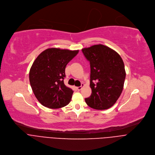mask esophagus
<instances>
[{
    "label": "esophagus",
    "instance_id": "1",
    "mask_svg": "<svg viewBox=\"0 0 155 155\" xmlns=\"http://www.w3.org/2000/svg\"><path fill=\"white\" fill-rule=\"evenodd\" d=\"M83 87H84V84H82V85L80 86V87H77V89L78 91H81V90H82V88H83Z\"/></svg>",
    "mask_w": 155,
    "mask_h": 155
}]
</instances>
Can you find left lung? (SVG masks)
<instances>
[{
	"instance_id": "obj_1",
	"label": "left lung",
	"mask_w": 155,
	"mask_h": 155,
	"mask_svg": "<svg viewBox=\"0 0 155 155\" xmlns=\"http://www.w3.org/2000/svg\"><path fill=\"white\" fill-rule=\"evenodd\" d=\"M82 51L91 66L92 94L85 102L95 109H107L116 102L123 90L126 78L123 60L116 51L101 44Z\"/></svg>"
}]
</instances>
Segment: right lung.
Instances as JSON below:
<instances>
[{"mask_svg":"<svg viewBox=\"0 0 155 155\" xmlns=\"http://www.w3.org/2000/svg\"><path fill=\"white\" fill-rule=\"evenodd\" d=\"M78 51L48 48L32 63L29 75L30 84L36 99L43 106L58 109L70 103L73 91L64 84L65 68Z\"/></svg>","mask_w":155,"mask_h":155,"instance_id":"1","label":"right lung"}]
</instances>
